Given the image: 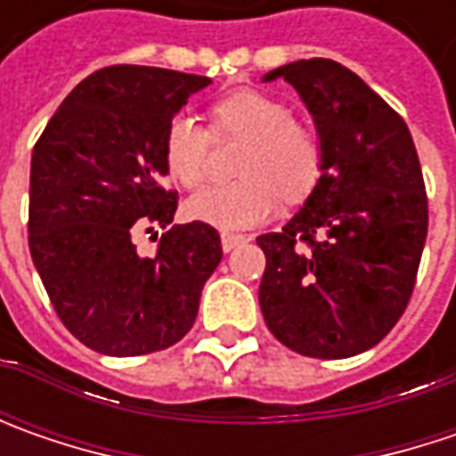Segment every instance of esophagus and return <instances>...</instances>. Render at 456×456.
<instances>
[{
  "instance_id": "obj_1",
  "label": "esophagus",
  "mask_w": 456,
  "mask_h": 456,
  "mask_svg": "<svg viewBox=\"0 0 456 456\" xmlns=\"http://www.w3.org/2000/svg\"><path fill=\"white\" fill-rule=\"evenodd\" d=\"M220 243H223V251H233L238 246L248 243V236H240V233H223V236H220Z\"/></svg>"
}]
</instances>
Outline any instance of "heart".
<instances>
[{
	"instance_id": "b5f03b06",
	"label": "heart",
	"mask_w": 456,
	"mask_h": 456,
	"mask_svg": "<svg viewBox=\"0 0 456 456\" xmlns=\"http://www.w3.org/2000/svg\"><path fill=\"white\" fill-rule=\"evenodd\" d=\"M213 132L246 139L233 183L210 184L192 195L184 210L192 220L220 231L251 228L272 216L284 195L305 200L322 177V147L294 121L291 109L261 91H238L213 106ZM210 132L187 111L169 118L162 142L167 175L183 187H198L208 175Z\"/></svg>"
}]
</instances>
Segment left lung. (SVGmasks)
I'll return each mask as SVG.
<instances>
[{
  "instance_id": "1",
  "label": "left lung",
  "mask_w": 456,
  "mask_h": 456,
  "mask_svg": "<svg viewBox=\"0 0 456 456\" xmlns=\"http://www.w3.org/2000/svg\"><path fill=\"white\" fill-rule=\"evenodd\" d=\"M314 118L322 177L302 210L256 238L266 256L258 302L272 335L306 358L370 350L411 299L429 228L406 121L350 68L327 58L281 65Z\"/></svg>"
}]
</instances>
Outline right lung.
Returning <instances> with one entry per match:
<instances>
[{
	"instance_id": "obj_1",
	"label": "right lung",
	"mask_w": 456,
	"mask_h": 456,
	"mask_svg": "<svg viewBox=\"0 0 456 456\" xmlns=\"http://www.w3.org/2000/svg\"><path fill=\"white\" fill-rule=\"evenodd\" d=\"M210 83L103 68L68 94L32 150L29 254L61 322L96 353L134 358L183 340L223 258L218 231L200 220L172 225L151 258L134 246L139 231L175 218L165 129Z\"/></svg>"
}]
</instances>
